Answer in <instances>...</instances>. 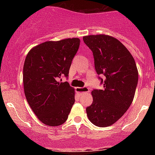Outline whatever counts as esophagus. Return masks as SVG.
I'll use <instances>...</instances> for the list:
<instances>
[{
  "label": "esophagus",
  "instance_id": "esophagus-1",
  "mask_svg": "<svg viewBox=\"0 0 155 155\" xmlns=\"http://www.w3.org/2000/svg\"><path fill=\"white\" fill-rule=\"evenodd\" d=\"M76 91L77 92H78L80 94H86V93L89 92V88L87 87H76Z\"/></svg>",
  "mask_w": 155,
  "mask_h": 155
}]
</instances>
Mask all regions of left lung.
I'll list each match as a JSON object with an SVG mask.
<instances>
[{"label": "left lung", "instance_id": "1", "mask_svg": "<svg viewBox=\"0 0 155 155\" xmlns=\"http://www.w3.org/2000/svg\"><path fill=\"white\" fill-rule=\"evenodd\" d=\"M83 40L92 51L97 74L105 75L103 89L91 91L93 102L86 109L87 116L96 127H109L134 100L138 82L136 63L127 47L111 35H85Z\"/></svg>", "mask_w": 155, "mask_h": 155}]
</instances>
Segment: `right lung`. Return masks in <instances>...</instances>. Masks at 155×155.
<instances>
[{"mask_svg":"<svg viewBox=\"0 0 155 155\" xmlns=\"http://www.w3.org/2000/svg\"><path fill=\"white\" fill-rule=\"evenodd\" d=\"M79 45L78 38L46 41L31 48L25 57V98L37 118L46 125L64 124L74 103V88L67 81L58 80L68 76Z\"/></svg>","mask_w":155,"mask_h":155,"instance_id":"add662e5","label":"right lung"}]
</instances>
